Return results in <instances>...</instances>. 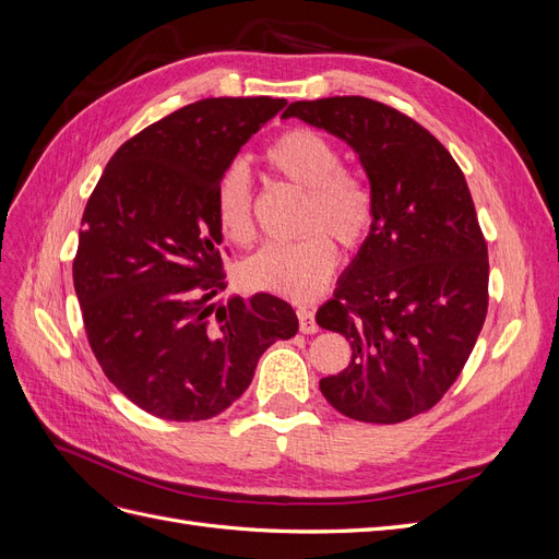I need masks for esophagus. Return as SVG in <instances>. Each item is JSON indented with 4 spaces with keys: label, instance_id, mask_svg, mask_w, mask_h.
Returning a JSON list of instances; mask_svg holds the SVG:
<instances>
[{
    "label": "esophagus",
    "instance_id": "obj_1",
    "mask_svg": "<svg viewBox=\"0 0 559 559\" xmlns=\"http://www.w3.org/2000/svg\"><path fill=\"white\" fill-rule=\"evenodd\" d=\"M298 321H300V331L302 333H317L319 331L314 312L308 310V308H298Z\"/></svg>",
    "mask_w": 559,
    "mask_h": 559
}]
</instances>
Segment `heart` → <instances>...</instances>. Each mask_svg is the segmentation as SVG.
<instances>
[{
	"label": "heart",
	"instance_id": "heart-1",
	"mask_svg": "<svg viewBox=\"0 0 559 559\" xmlns=\"http://www.w3.org/2000/svg\"><path fill=\"white\" fill-rule=\"evenodd\" d=\"M265 163L306 191L302 226L310 233L298 242L265 245L242 265V277L251 289L310 300L326 289L337 263V249L328 233L345 247H359L373 226L376 198L359 173L343 167L341 148L310 128L282 132L265 148ZM214 212L228 240L251 242V181L242 165L235 163L218 177Z\"/></svg>",
	"mask_w": 559,
	"mask_h": 559
}]
</instances>
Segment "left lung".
I'll return each instance as SVG.
<instances>
[{
	"label": "left lung",
	"instance_id": "left-lung-1",
	"mask_svg": "<svg viewBox=\"0 0 559 559\" xmlns=\"http://www.w3.org/2000/svg\"><path fill=\"white\" fill-rule=\"evenodd\" d=\"M284 116L345 140L376 198L368 238L317 310V324L352 347L321 394L373 425L427 413L460 378L487 314V242L464 173L427 128L376 99L292 103Z\"/></svg>",
	"mask_w": 559,
	"mask_h": 559
}]
</instances>
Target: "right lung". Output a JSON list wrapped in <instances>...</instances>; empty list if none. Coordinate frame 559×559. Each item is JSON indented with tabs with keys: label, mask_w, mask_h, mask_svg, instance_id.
<instances>
[{
	"label": "right lung",
	"mask_w": 559,
	"mask_h": 559,
	"mask_svg": "<svg viewBox=\"0 0 559 559\" xmlns=\"http://www.w3.org/2000/svg\"><path fill=\"white\" fill-rule=\"evenodd\" d=\"M286 99L207 97L116 151L88 198L72 265L83 326L109 382L160 419L224 413L261 354L298 331L289 302L226 289L218 177Z\"/></svg>",
	"instance_id": "right-lung-1"
}]
</instances>
